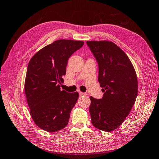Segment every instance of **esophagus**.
Wrapping results in <instances>:
<instances>
[{
  "instance_id": "1",
  "label": "esophagus",
  "mask_w": 159,
  "mask_h": 159,
  "mask_svg": "<svg viewBox=\"0 0 159 159\" xmlns=\"http://www.w3.org/2000/svg\"><path fill=\"white\" fill-rule=\"evenodd\" d=\"M79 94H80V96H87V93H82V92H79Z\"/></svg>"
}]
</instances>
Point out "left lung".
<instances>
[{
	"label": "left lung",
	"mask_w": 159,
	"mask_h": 159,
	"mask_svg": "<svg viewBox=\"0 0 159 159\" xmlns=\"http://www.w3.org/2000/svg\"><path fill=\"white\" fill-rule=\"evenodd\" d=\"M98 65V80L102 98L90 97L89 112L97 129L107 132L124 122L135 102L138 93L136 72L125 52L111 41H87Z\"/></svg>",
	"instance_id": "obj_1"
}]
</instances>
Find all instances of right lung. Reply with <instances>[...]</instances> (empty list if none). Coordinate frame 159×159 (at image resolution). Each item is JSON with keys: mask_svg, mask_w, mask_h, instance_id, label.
Returning a JSON list of instances; mask_svg holds the SVG:
<instances>
[{"mask_svg": "<svg viewBox=\"0 0 159 159\" xmlns=\"http://www.w3.org/2000/svg\"><path fill=\"white\" fill-rule=\"evenodd\" d=\"M83 41L61 39L44 47L30 59L25 91L32 119L49 133L64 129L76 103L79 93L61 90L68 60L83 46Z\"/></svg>", "mask_w": 159, "mask_h": 159, "instance_id": "obj_1", "label": "right lung"}]
</instances>
